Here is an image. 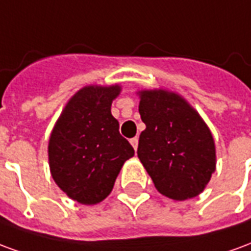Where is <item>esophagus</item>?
Masks as SVG:
<instances>
[{
  "mask_svg": "<svg viewBox=\"0 0 251 251\" xmlns=\"http://www.w3.org/2000/svg\"><path fill=\"white\" fill-rule=\"evenodd\" d=\"M130 144H131V145H133V148H134V149H136V151H137V148H138V138H137V137H134V138H131Z\"/></svg>",
  "mask_w": 251,
  "mask_h": 251,
  "instance_id": "34e87169",
  "label": "esophagus"
}]
</instances>
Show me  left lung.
Returning <instances> with one entry per match:
<instances>
[{"label":"left lung","instance_id":"left-lung-1","mask_svg":"<svg viewBox=\"0 0 251 251\" xmlns=\"http://www.w3.org/2000/svg\"><path fill=\"white\" fill-rule=\"evenodd\" d=\"M138 158L160 194L174 200L195 198L215 171V145L199 114L179 95L141 91Z\"/></svg>","mask_w":251,"mask_h":251}]
</instances>
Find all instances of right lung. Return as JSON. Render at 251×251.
I'll return each mask as SVG.
<instances>
[{"mask_svg": "<svg viewBox=\"0 0 251 251\" xmlns=\"http://www.w3.org/2000/svg\"><path fill=\"white\" fill-rule=\"evenodd\" d=\"M118 86H90L67 103L50 138V167L56 184L82 204L99 203L111 192L115 179L134 149L120 134L111 115Z\"/></svg>", "mask_w": 251, "mask_h": 251, "instance_id": "right-lung-1", "label": "right lung"}]
</instances>
